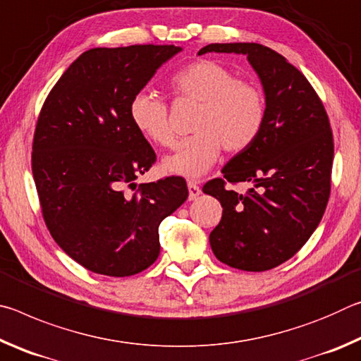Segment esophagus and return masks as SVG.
I'll return each mask as SVG.
<instances>
[{
  "label": "esophagus",
  "mask_w": 361,
  "mask_h": 361,
  "mask_svg": "<svg viewBox=\"0 0 361 361\" xmlns=\"http://www.w3.org/2000/svg\"><path fill=\"white\" fill-rule=\"evenodd\" d=\"M188 191H189V200H195L200 195V192H202L197 183L194 181H188Z\"/></svg>",
  "instance_id": "esophagus-1"
}]
</instances>
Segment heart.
I'll list each match as a JSON object with an SVG mask.
<instances>
[{
  "label": "heart",
  "instance_id": "heart-1",
  "mask_svg": "<svg viewBox=\"0 0 361 361\" xmlns=\"http://www.w3.org/2000/svg\"><path fill=\"white\" fill-rule=\"evenodd\" d=\"M170 85L178 95L202 103L192 122L194 135L162 159L169 173L186 178L209 172L221 146L228 152L248 148L264 124V97L255 84L239 81L234 71L212 60H199L175 73ZM137 130L159 146H172L175 133L167 103L152 90H140L129 103Z\"/></svg>",
  "mask_w": 361,
  "mask_h": 361
}]
</instances>
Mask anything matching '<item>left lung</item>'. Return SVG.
Here are the masks:
<instances>
[{
    "label": "left lung",
    "mask_w": 361,
    "mask_h": 361,
    "mask_svg": "<svg viewBox=\"0 0 361 361\" xmlns=\"http://www.w3.org/2000/svg\"><path fill=\"white\" fill-rule=\"evenodd\" d=\"M209 52L247 56L266 105L259 135L229 159L224 180L202 189L223 207L210 247L231 267L267 271L290 259L325 213L334 154L329 121L312 85L279 52L256 42H226L205 46L197 56ZM224 180L250 188L239 195L226 190Z\"/></svg>",
    "instance_id": "left-lung-1"
}]
</instances>
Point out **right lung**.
Listing matches in <instances>:
<instances>
[{
	"instance_id": "obj_1",
	"label": "right lung",
	"mask_w": 361,
	"mask_h": 361,
	"mask_svg": "<svg viewBox=\"0 0 361 361\" xmlns=\"http://www.w3.org/2000/svg\"><path fill=\"white\" fill-rule=\"evenodd\" d=\"M181 51L89 49L41 109L32 167L42 216L57 245L87 271L129 277L149 267L161 253L162 219L188 199L181 176L137 185L156 154L129 116L132 97Z\"/></svg>"
}]
</instances>
